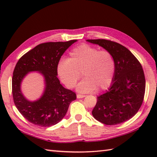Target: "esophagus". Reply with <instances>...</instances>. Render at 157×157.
Masks as SVG:
<instances>
[{
    "instance_id": "obj_1",
    "label": "esophagus",
    "mask_w": 157,
    "mask_h": 157,
    "mask_svg": "<svg viewBox=\"0 0 157 157\" xmlns=\"http://www.w3.org/2000/svg\"><path fill=\"white\" fill-rule=\"evenodd\" d=\"M86 95H82V94H77V98H82L85 97Z\"/></svg>"
}]
</instances>
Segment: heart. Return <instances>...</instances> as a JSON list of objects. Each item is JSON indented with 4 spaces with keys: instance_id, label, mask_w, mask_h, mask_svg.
<instances>
[{
    "instance_id": "heart-1",
    "label": "heart",
    "mask_w": 157,
    "mask_h": 157,
    "mask_svg": "<svg viewBox=\"0 0 157 157\" xmlns=\"http://www.w3.org/2000/svg\"><path fill=\"white\" fill-rule=\"evenodd\" d=\"M69 59H63L57 65L60 79L67 87H75L81 73L84 79L77 90L86 93L102 91L111 86L115 77V61L111 52L88 44H82L73 49Z\"/></svg>"
}]
</instances>
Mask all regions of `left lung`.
I'll return each mask as SVG.
<instances>
[{
	"instance_id": "8db88e82",
	"label": "left lung",
	"mask_w": 157,
	"mask_h": 157,
	"mask_svg": "<svg viewBox=\"0 0 157 157\" xmlns=\"http://www.w3.org/2000/svg\"><path fill=\"white\" fill-rule=\"evenodd\" d=\"M86 41L111 52L115 61L114 79L108 90L97 97L93 117L110 125L128 121L137 113L144 100L146 80L140 63L119 43L105 39Z\"/></svg>"
}]
</instances>
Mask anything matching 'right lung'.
I'll return each instance as SVG.
<instances>
[{"mask_svg": "<svg viewBox=\"0 0 157 157\" xmlns=\"http://www.w3.org/2000/svg\"><path fill=\"white\" fill-rule=\"evenodd\" d=\"M77 40L46 42L26 52L17 63L13 73L12 93L20 113L36 125L50 127L61 121L69 106L76 99L75 92L65 88L57 78V65L63 53ZM37 71L44 77L45 88L37 101H28L21 90L22 79L29 72Z\"/></svg>", "mask_w": 157, "mask_h": 157, "instance_id": "right-lung-1", "label": "right lung"}]
</instances>
